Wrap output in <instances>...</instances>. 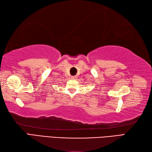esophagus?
<instances>
[{
	"mask_svg": "<svg viewBox=\"0 0 152 152\" xmlns=\"http://www.w3.org/2000/svg\"><path fill=\"white\" fill-rule=\"evenodd\" d=\"M71 78L73 79V80H76L77 78V76H71Z\"/></svg>",
	"mask_w": 152,
	"mask_h": 152,
	"instance_id": "esophagus-1",
	"label": "esophagus"
}]
</instances>
